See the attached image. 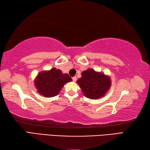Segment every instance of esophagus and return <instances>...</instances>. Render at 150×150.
<instances>
[{"label": "esophagus", "mask_w": 150, "mask_h": 150, "mask_svg": "<svg viewBox=\"0 0 150 150\" xmlns=\"http://www.w3.org/2000/svg\"><path fill=\"white\" fill-rule=\"evenodd\" d=\"M72 79H73V82H75L76 81H77V77H73L72 78Z\"/></svg>", "instance_id": "esophagus-1"}]
</instances>
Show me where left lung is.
<instances>
[{
  "instance_id": "1",
  "label": "left lung",
  "mask_w": 150,
  "mask_h": 150,
  "mask_svg": "<svg viewBox=\"0 0 150 150\" xmlns=\"http://www.w3.org/2000/svg\"><path fill=\"white\" fill-rule=\"evenodd\" d=\"M81 75L77 83L87 98L97 99L104 97L110 90L111 85L110 78L103 73L89 68L82 71Z\"/></svg>"
}]
</instances>
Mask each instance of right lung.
Masks as SVG:
<instances>
[{"instance_id": "right-lung-1", "label": "right lung", "mask_w": 150, "mask_h": 150, "mask_svg": "<svg viewBox=\"0 0 150 150\" xmlns=\"http://www.w3.org/2000/svg\"><path fill=\"white\" fill-rule=\"evenodd\" d=\"M72 81L68 74H63L61 70L53 68L49 71H42L37 75L34 84L37 92L45 97H53L59 93L67 82Z\"/></svg>"}]
</instances>
